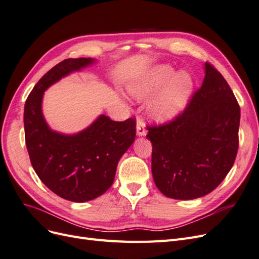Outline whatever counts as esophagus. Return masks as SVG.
I'll return each instance as SVG.
<instances>
[{
	"mask_svg": "<svg viewBox=\"0 0 259 259\" xmlns=\"http://www.w3.org/2000/svg\"><path fill=\"white\" fill-rule=\"evenodd\" d=\"M136 133L138 136H146L147 131H146V125L142 120H137L136 125Z\"/></svg>",
	"mask_w": 259,
	"mask_h": 259,
	"instance_id": "obj_1",
	"label": "esophagus"
}]
</instances>
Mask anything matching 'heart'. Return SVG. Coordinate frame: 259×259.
Wrapping results in <instances>:
<instances>
[{
	"label": "heart",
	"instance_id": "b5f03b06",
	"mask_svg": "<svg viewBox=\"0 0 259 259\" xmlns=\"http://www.w3.org/2000/svg\"><path fill=\"white\" fill-rule=\"evenodd\" d=\"M165 65L150 70L138 81L133 82L130 94L138 100L147 99L161 89L149 104L148 110L156 122H167L183 110L192 89V80L186 72H178Z\"/></svg>",
	"mask_w": 259,
	"mask_h": 259
}]
</instances>
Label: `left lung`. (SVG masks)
<instances>
[{"instance_id":"8db88e82","label":"left lung","mask_w":259,"mask_h":259,"mask_svg":"<svg viewBox=\"0 0 259 259\" xmlns=\"http://www.w3.org/2000/svg\"><path fill=\"white\" fill-rule=\"evenodd\" d=\"M201 89L174 121L148 127L152 176L167 198L206 195L231 169L239 148L240 107L224 76L207 62Z\"/></svg>"}]
</instances>
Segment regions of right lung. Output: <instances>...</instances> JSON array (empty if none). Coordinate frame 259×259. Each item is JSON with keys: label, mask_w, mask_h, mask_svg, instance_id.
Returning a JSON list of instances; mask_svg holds the SVG:
<instances>
[{"label": "right lung", "mask_w": 259, "mask_h": 259, "mask_svg": "<svg viewBox=\"0 0 259 259\" xmlns=\"http://www.w3.org/2000/svg\"><path fill=\"white\" fill-rule=\"evenodd\" d=\"M96 62L93 58H69L45 73L25 104L23 124L31 164L42 183L60 198L86 202L111 187L121 156L134 143L135 119L115 122L100 114L76 134L53 131L42 112L44 92L72 72Z\"/></svg>", "instance_id": "1"}]
</instances>
